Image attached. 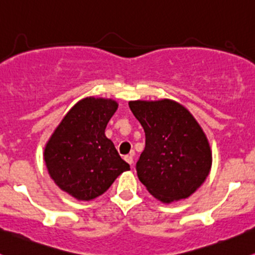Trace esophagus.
<instances>
[{
    "instance_id": "34e87169",
    "label": "esophagus",
    "mask_w": 255,
    "mask_h": 255,
    "mask_svg": "<svg viewBox=\"0 0 255 255\" xmlns=\"http://www.w3.org/2000/svg\"><path fill=\"white\" fill-rule=\"evenodd\" d=\"M124 159H125V161L128 162V164H130L131 166H132V164H133V155H132V154H130V155H125Z\"/></svg>"
}]
</instances>
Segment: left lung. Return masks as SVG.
<instances>
[{
    "label": "left lung",
    "instance_id": "obj_1",
    "mask_svg": "<svg viewBox=\"0 0 255 255\" xmlns=\"http://www.w3.org/2000/svg\"><path fill=\"white\" fill-rule=\"evenodd\" d=\"M128 107L145 133L136 164L139 181L165 204L190 196L212 165L207 137L195 118L171 100L131 101Z\"/></svg>",
    "mask_w": 255,
    "mask_h": 255
}]
</instances>
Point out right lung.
<instances>
[{
	"mask_svg": "<svg viewBox=\"0 0 255 255\" xmlns=\"http://www.w3.org/2000/svg\"><path fill=\"white\" fill-rule=\"evenodd\" d=\"M118 104L87 97L74 105L54 131L44 149L48 172L61 190L77 200L102 195L130 165L105 135Z\"/></svg>",
	"mask_w": 255,
	"mask_h": 255,
	"instance_id": "1",
	"label": "right lung"
}]
</instances>
